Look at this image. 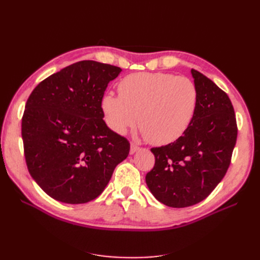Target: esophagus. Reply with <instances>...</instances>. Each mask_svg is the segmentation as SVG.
Here are the masks:
<instances>
[{"instance_id":"esophagus-1","label":"esophagus","mask_w":260,"mask_h":260,"mask_svg":"<svg viewBox=\"0 0 260 260\" xmlns=\"http://www.w3.org/2000/svg\"><path fill=\"white\" fill-rule=\"evenodd\" d=\"M139 148H140V147H139L137 144L131 143V144H130V154H135L136 152L139 151Z\"/></svg>"}]
</instances>
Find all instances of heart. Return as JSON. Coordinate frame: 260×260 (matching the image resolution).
<instances>
[{"label":"heart","mask_w":260,"mask_h":260,"mask_svg":"<svg viewBox=\"0 0 260 260\" xmlns=\"http://www.w3.org/2000/svg\"><path fill=\"white\" fill-rule=\"evenodd\" d=\"M119 96L107 93L102 109L109 128L123 135L138 120L154 145L176 142L190 127L199 103L195 83L165 73L127 76L118 84Z\"/></svg>","instance_id":"obj_1"}]
</instances>
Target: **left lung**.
Wrapping results in <instances>:
<instances>
[{"label":"left lung","instance_id":"8db88e82","mask_svg":"<svg viewBox=\"0 0 260 260\" xmlns=\"http://www.w3.org/2000/svg\"><path fill=\"white\" fill-rule=\"evenodd\" d=\"M199 93L190 127L176 142L153 147L154 168L145 177L164 205L182 208L205 200L224 177L237 143L234 109L226 93L191 69Z\"/></svg>","mask_w":260,"mask_h":260}]
</instances>
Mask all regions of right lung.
<instances>
[{"label":"right lung","mask_w":260,"mask_h":260,"mask_svg":"<svg viewBox=\"0 0 260 260\" xmlns=\"http://www.w3.org/2000/svg\"><path fill=\"white\" fill-rule=\"evenodd\" d=\"M119 67L81 60L39 83L21 120L29 174L52 199L88 203L128 157L129 141L103 120L102 100Z\"/></svg>","instance_id":"obj_1"}]
</instances>
